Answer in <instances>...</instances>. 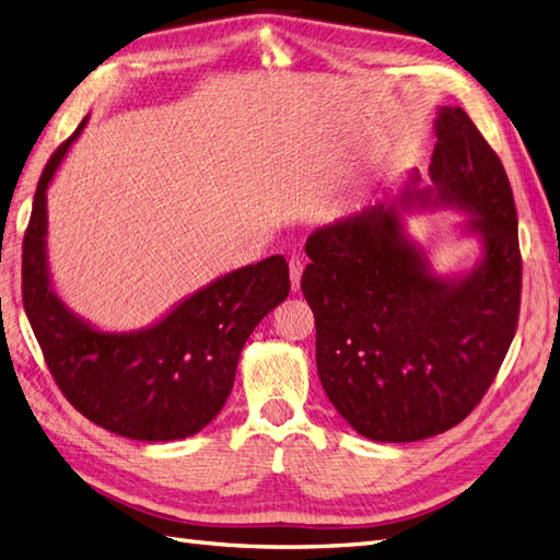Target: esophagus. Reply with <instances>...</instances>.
<instances>
[{
    "label": "esophagus",
    "instance_id": "1",
    "mask_svg": "<svg viewBox=\"0 0 560 560\" xmlns=\"http://www.w3.org/2000/svg\"><path fill=\"white\" fill-rule=\"evenodd\" d=\"M301 273H303V259L299 257V254H292V257H290V280H292V292H299Z\"/></svg>",
    "mask_w": 560,
    "mask_h": 560
}]
</instances>
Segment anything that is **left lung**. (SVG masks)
Returning <instances> with one entry per match:
<instances>
[{
  "instance_id": "1",
  "label": "left lung",
  "mask_w": 560,
  "mask_h": 560,
  "mask_svg": "<svg viewBox=\"0 0 560 560\" xmlns=\"http://www.w3.org/2000/svg\"><path fill=\"white\" fill-rule=\"evenodd\" d=\"M430 175L439 198L467 208L486 238V257L467 278H434L385 206L306 243L301 290L315 315L322 387L348 425L374 442H418L463 422L518 327L514 194L500 156L460 107L439 112Z\"/></svg>"
}]
</instances>
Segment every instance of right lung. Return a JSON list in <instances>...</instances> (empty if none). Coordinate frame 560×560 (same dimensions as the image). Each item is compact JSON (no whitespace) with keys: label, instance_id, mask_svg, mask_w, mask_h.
<instances>
[{"label":"right lung","instance_id":"right-lung-1","mask_svg":"<svg viewBox=\"0 0 560 560\" xmlns=\"http://www.w3.org/2000/svg\"><path fill=\"white\" fill-rule=\"evenodd\" d=\"M81 126L48 159L23 238V306L65 399L95 425L138 442L200 432L231 395L252 329L290 294L282 254L219 278L138 334H103L58 301L46 273V186Z\"/></svg>","mask_w":560,"mask_h":560}]
</instances>
